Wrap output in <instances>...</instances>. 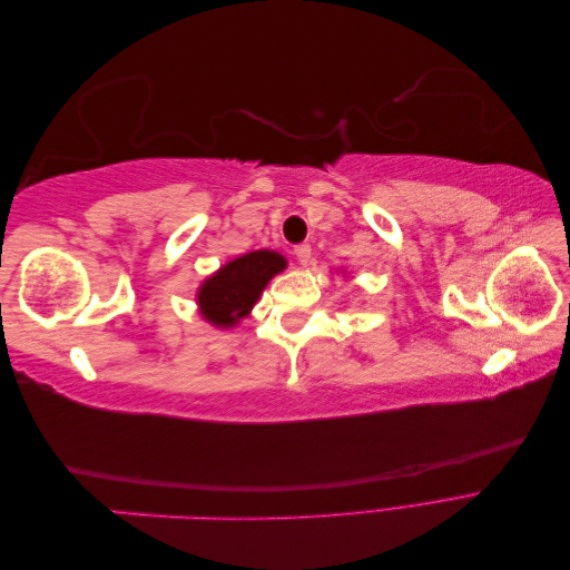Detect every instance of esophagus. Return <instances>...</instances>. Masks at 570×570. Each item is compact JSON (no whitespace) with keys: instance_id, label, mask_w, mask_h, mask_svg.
Segmentation results:
<instances>
[{"instance_id":"1","label":"esophagus","mask_w":570,"mask_h":570,"mask_svg":"<svg viewBox=\"0 0 570 570\" xmlns=\"http://www.w3.org/2000/svg\"><path fill=\"white\" fill-rule=\"evenodd\" d=\"M295 256H297V262L302 266H308V264H312V245H297Z\"/></svg>"}]
</instances>
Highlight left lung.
<instances>
[{"mask_svg": "<svg viewBox=\"0 0 570 570\" xmlns=\"http://www.w3.org/2000/svg\"><path fill=\"white\" fill-rule=\"evenodd\" d=\"M342 275H344V273H342Z\"/></svg>", "mask_w": 570, "mask_h": 570, "instance_id": "left-lung-1", "label": "left lung"}]
</instances>
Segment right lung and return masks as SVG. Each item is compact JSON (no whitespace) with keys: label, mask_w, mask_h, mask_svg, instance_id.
I'll use <instances>...</instances> for the list:
<instances>
[{"label":"right lung","mask_w":570,"mask_h":570,"mask_svg":"<svg viewBox=\"0 0 570 570\" xmlns=\"http://www.w3.org/2000/svg\"><path fill=\"white\" fill-rule=\"evenodd\" d=\"M287 268V258L278 252L258 249L235 256L197 287L199 316L218 327L230 331L252 314L254 304L264 295L266 285Z\"/></svg>","instance_id":"obj_1"}]
</instances>
